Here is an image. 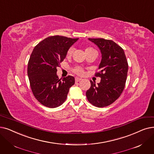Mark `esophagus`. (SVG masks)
<instances>
[{
  "label": "esophagus",
  "mask_w": 154,
  "mask_h": 154,
  "mask_svg": "<svg viewBox=\"0 0 154 154\" xmlns=\"http://www.w3.org/2000/svg\"><path fill=\"white\" fill-rule=\"evenodd\" d=\"M81 80H82V79L80 78V77H76L75 78V82H79L80 81H81Z\"/></svg>",
  "instance_id": "1"
}]
</instances>
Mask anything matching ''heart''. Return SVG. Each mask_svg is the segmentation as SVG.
Wrapping results in <instances>:
<instances>
[{"label":"heart","mask_w":154,"mask_h":154,"mask_svg":"<svg viewBox=\"0 0 154 154\" xmlns=\"http://www.w3.org/2000/svg\"><path fill=\"white\" fill-rule=\"evenodd\" d=\"M96 51L94 49L91 48V47H88V48H86L85 50V52L87 53V52H89V51ZM73 51V48H70L68 51H67V53H66V56L67 57H69L70 56L72 53ZM73 72H74L75 73H76L77 74H79V75H81L83 73V69L81 67H79V66H77V67H75L74 69H73Z\"/></svg>","instance_id":"heart-1"}]
</instances>
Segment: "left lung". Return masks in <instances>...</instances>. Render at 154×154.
Segmentation results:
<instances>
[{
  "label": "left lung",
  "instance_id": "8db88e82",
  "mask_svg": "<svg viewBox=\"0 0 154 154\" xmlns=\"http://www.w3.org/2000/svg\"><path fill=\"white\" fill-rule=\"evenodd\" d=\"M96 45L101 53L100 72L95 75L101 77V82L96 85L91 82V88L86 91L90 103L98 108H103L114 103L122 94L125 88L128 65L123 48L112 40L103 38H89Z\"/></svg>",
  "mask_w": 154,
  "mask_h": 154
}]
</instances>
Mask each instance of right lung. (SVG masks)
<instances>
[{"label":"right lung","instance_id":"add662e5","mask_svg":"<svg viewBox=\"0 0 154 154\" xmlns=\"http://www.w3.org/2000/svg\"><path fill=\"white\" fill-rule=\"evenodd\" d=\"M78 39L58 35L50 36L33 49L28 62V75L33 95L43 105L50 108L62 105L69 89L75 84V78L71 75L59 79L57 68Z\"/></svg>","mask_w":154,"mask_h":154}]
</instances>
